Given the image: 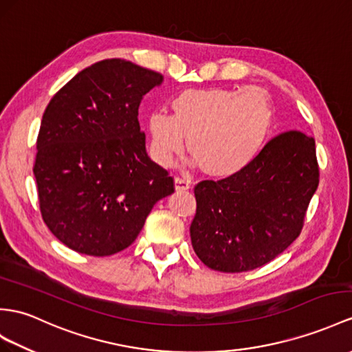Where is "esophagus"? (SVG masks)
I'll list each match as a JSON object with an SVG mask.
<instances>
[{
	"label": "esophagus",
	"mask_w": 352,
	"mask_h": 352,
	"mask_svg": "<svg viewBox=\"0 0 352 352\" xmlns=\"http://www.w3.org/2000/svg\"><path fill=\"white\" fill-rule=\"evenodd\" d=\"M191 188V184L185 177H175V190L176 191H188Z\"/></svg>",
	"instance_id": "obj_1"
}]
</instances>
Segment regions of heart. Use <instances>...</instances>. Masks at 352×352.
I'll return each mask as SVG.
<instances>
[{
	"label": "heart",
	"instance_id": "b5f03b06",
	"mask_svg": "<svg viewBox=\"0 0 352 352\" xmlns=\"http://www.w3.org/2000/svg\"><path fill=\"white\" fill-rule=\"evenodd\" d=\"M171 115L148 119L151 155L167 167L188 151L206 175L230 177L258 155L273 125V102L261 88L185 89L170 101Z\"/></svg>",
	"mask_w": 352,
	"mask_h": 352
}]
</instances>
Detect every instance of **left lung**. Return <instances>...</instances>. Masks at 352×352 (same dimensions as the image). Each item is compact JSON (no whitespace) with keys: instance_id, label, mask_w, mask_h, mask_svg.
I'll return each instance as SVG.
<instances>
[{"instance_id":"1","label":"left lung","mask_w":352,"mask_h":352,"mask_svg":"<svg viewBox=\"0 0 352 352\" xmlns=\"http://www.w3.org/2000/svg\"><path fill=\"white\" fill-rule=\"evenodd\" d=\"M318 182L312 137L300 131L275 137L242 171L195 186L194 252L218 272L261 267L298 237Z\"/></svg>"}]
</instances>
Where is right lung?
<instances>
[{"label":"right lung","instance_id":"right-lung-1","mask_svg":"<svg viewBox=\"0 0 352 352\" xmlns=\"http://www.w3.org/2000/svg\"><path fill=\"white\" fill-rule=\"evenodd\" d=\"M164 80L125 59H104L59 89L41 119L34 166L43 221L70 250L116 254L153 206L175 192L140 133L139 106Z\"/></svg>","mask_w":352,"mask_h":352}]
</instances>
